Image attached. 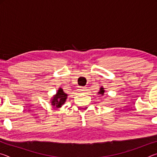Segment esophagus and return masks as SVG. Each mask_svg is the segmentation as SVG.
<instances>
[{
  "label": "esophagus",
  "mask_w": 157,
  "mask_h": 157,
  "mask_svg": "<svg viewBox=\"0 0 157 157\" xmlns=\"http://www.w3.org/2000/svg\"><path fill=\"white\" fill-rule=\"evenodd\" d=\"M86 91V88H84V87H82V88H80V89H79V91H80V93H85Z\"/></svg>",
  "instance_id": "obj_1"
}]
</instances>
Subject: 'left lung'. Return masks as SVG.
I'll list each match as a JSON object with an SVG mask.
<instances>
[{
  "mask_svg": "<svg viewBox=\"0 0 157 157\" xmlns=\"http://www.w3.org/2000/svg\"><path fill=\"white\" fill-rule=\"evenodd\" d=\"M104 93H105V90H104V89L102 88V87H101V89H100V91L98 92V94H100V95H104Z\"/></svg>",
  "mask_w": 157,
  "mask_h": 157,
  "instance_id": "obj_1",
  "label": "left lung"
}]
</instances>
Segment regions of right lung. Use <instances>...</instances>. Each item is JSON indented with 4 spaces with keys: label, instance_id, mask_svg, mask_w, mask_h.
Wrapping results in <instances>:
<instances>
[{
    "label": "right lung",
    "instance_id": "right-lung-1",
    "mask_svg": "<svg viewBox=\"0 0 157 157\" xmlns=\"http://www.w3.org/2000/svg\"><path fill=\"white\" fill-rule=\"evenodd\" d=\"M66 98H67V94H66L63 91L62 89L60 88L52 100V105L56 106L57 107H62V105L66 102Z\"/></svg>",
    "mask_w": 157,
    "mask_h": 157
}]
</instances>
